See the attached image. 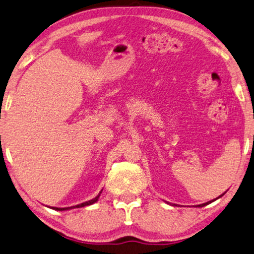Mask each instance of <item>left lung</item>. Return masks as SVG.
I'll use <instances>...</instances> for the list:
<instances>
[{
  "label": "left lung",
  "instance_id": "obj_1",
  "mask_svg": "<svg viewBox=\"0 0 254 254\" xmlns=\"http://www.w3.org/2000/svg\"><path fill=\"white\" fill-rule=\"evenodd\" d=\"M223 194H224V193H223ZM223 194H222V195H223ZM222 195H220L219 197H221V196H222ZM219 197H216V199H219ZM216 199H214V200H212V201H209V202H206V203H203V204H200V205H197V206H200V207H201V206H204V205H207V204H209V203H211V202H213V201H215Z\"/></svg>",
  "mask_w": 254,
  "mask_h": 254
}]
</instances>
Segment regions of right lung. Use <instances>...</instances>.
<instances>
[{
    "mask_svg": "<svg viewBox=\"0 0 254 254\" xmlns=\"http://www.w3.org/2000/svg\"><path fill=\"white\" fill-rule=\"evenodd\" d=\"M101 193H102V190H101V192L99 193L98 195H96L94 199H92V200H90V201H86V202H83V203H81V204H77V205H74V206H68V207H52V209H54V210H57V211H65V210H70V209H74V207H82V206H86V205H91V204H93V203H95L96 201L99 200V196L101 195Z\"/></svg>",
    "mask_w": 254,
    "mask_h": 254,
    "instance_id": "obj_1",
    "label": "right lung"
}]
</instances>
